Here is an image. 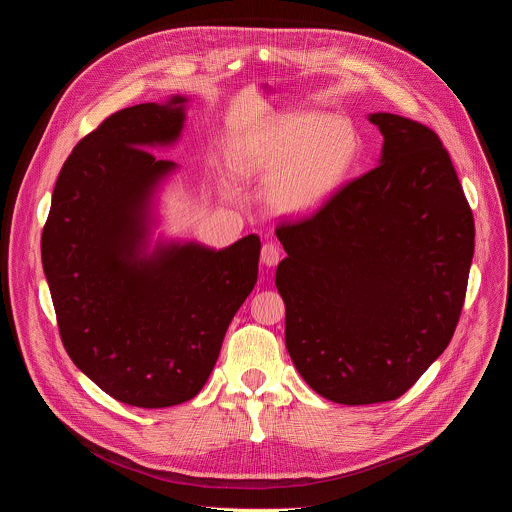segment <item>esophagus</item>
<instances>
[{
  "mask_svg": "<svg viewBox=\"0 0 512 512\" xmlns=\"http://www.w3.org/2000/svg\"><path fill=\"white\" fill-rule=\"evenodd\" d=\"M279 259H281V253H279V247L275 243H265L261 247V261H263V265L275 267L279 263Z\"/></svg>",
  "mask_w": 512,
  "mask_h": 512,
  "instance_id": "esophagus-1",
  "label": "esophagus"
}]
</instances>
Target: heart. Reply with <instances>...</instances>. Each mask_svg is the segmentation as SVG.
I'll return each instance as SVG.
<instances>
[{
    "label": "heart",
    "mask_w": 512,
    "mask_h": 512,
    "mask_svg": "<svg viewBox=\"0 0 512 512\" xmlns=\"http://www.w3.org/2000/svg\"><path fill=\"white\" fill-rule=\"evenodd\" d=\"M358 158L354 127L324 113H298L267 121L239 139L237 168L271 178L267 200L281 214H308L348 178Z\"/></svg>",
    "instance_id": "1"
}]
</instances>
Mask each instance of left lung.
<instances>
[{"label":"left lung","instance_id":"left-lung-1","mask_svg":"<svg viewBox=\"0 0 512 512\" xmlns=\"http://www.w3.org/2000/svg\"><path fill=\"white\" fill-rule=\"evenodd\" d=\"M369 121L385 137L381 164L275 229L287 352L342 405L415 385L454 336L474 257L472 208L442 139L393 113Z\"/></svg>","mask_w":512,"mask_h":512}]
</instances>
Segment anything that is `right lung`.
<instances>
[{
	"label": "right lung",
	"mask_w": 512,
	"mask_h": 512,
	"mask_svg": "<svg viewBox=\"0 0 512 512\" xmlns=\"http://www.w3.org/2000/svg\"><path fill=\"white\" fill-rule=\"evenodd\" d=\"M184 97L109 115L66 158L42 231V267L70 360L113 399L160 409L204 387L257 283L261 241L143 253L150 198L176 168L150 145L184 125Z\"/></svg>",
	"instance_id": "add662e5"
}]
</instances>
